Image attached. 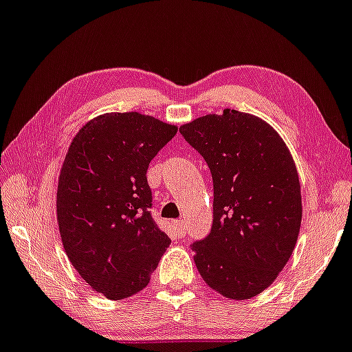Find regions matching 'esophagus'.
I'll list each match as a JSON object with an SVG mask.
<instances>
[{
    "mask_svg": "<svg viewBox=\"0 0 352 352\" xmlns=\"http://www.w3.org/2000/svg\"><path fill=\"white\" fill-rule=\"evenodd\" d=\"M173 228H175L177 234H179V235L186 234V226H185L184 221H175V222H173Z\"/></svg>",
    "mask_w": 352,
    "mask_h": 352,
    "instance_id": "34e87169",
    "label": "esophagus"
}]
</instances>
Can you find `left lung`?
I'll list each match as a JSON object with an SVG mask.
<instances>
[{"label": "left lung", "instance_id": "left-lung-1", "mask_svg": "<svg viewBox=\"0 0 352 352\" xmlns=\"http://www.w3.org/2000/svg\"><path fill=\"white\" fill-rule=\"evenodd\" d=\"M212 177V226L191 243L209 287L235 300L265 291L296 247L300 184L281 136L255 115L224 110L180 126Z\"/></svg>", "mask_w": 352, "mask_h": 352}]
</instances>
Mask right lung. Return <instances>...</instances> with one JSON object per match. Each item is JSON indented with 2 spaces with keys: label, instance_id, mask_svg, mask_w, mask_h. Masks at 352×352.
I'll return each mask as SVG.
<instances>
[{
  "label": "right lung",
  "instance_id": "add662e5",
  "mask_svg": "<svg viewBox=\"0 0 352 352\" xmlns=\"http://www.w3.org/2000/svg\"><path fill=\"white\" fill-rule=\"evenodd\" d=\"M177 126L138 112L105 113L74 136L56 191L61 240L81 278L107 299H126L151 281L170 243L149 209V162Z\"/></svg>",
  "mask_w": 352,
  "mask_h": 352
}]
</instances>
